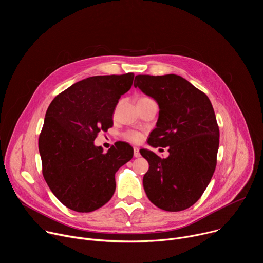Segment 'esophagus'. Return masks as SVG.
Instances as JSON below:
<instances>
[{
    "label": "esophagus",
    "mask_w": 263,
    "mask_h": 263,
    "mask_svg": "<svg viewBox=\"0 0 263 263\" xmlns=\"http://www.w3.org/2000/svg\"><path fill=\"white\" fill-rule=\"evenodd\" d=\"M133 149H134V157H136V158L140 157V153H139V148H138L137 146H134V147H133Z\"/></svg>",
    "instance_id": "34e87169"
}]
</instances>
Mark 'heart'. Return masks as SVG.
<instances>
[{"instance_id": "1", "label": "heart", "mask_w": 263, "mask_h": 263, "mask_svg": "<svg viewBox=\"0 0 263 263\" xmlns=\"http://www.w3.org/2000/svg\"><path fill=\"white\" fill-rule=\"evenodd\" d=\"M142 99H147V98H142ZM126 138L131 140V141H133V142H137V141H139L141 139V135L139 133H137V132H128L126 134Z\"/></svg>"}]
</instances>
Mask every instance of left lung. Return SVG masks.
Returning a JSON list of instances; mask_svg holds the SVG:
<instances>
[{"mask_svg": "<svg viewBox=\"0 0 263 263\" xmlns=\"http://www.w3.org/2000/svg\"><path fill=\"white\" fill-rule=\"evenodd\" d=\"M134 87L159 106L156 128L147 143L168 146L161 159L147 148L140 154L148 162L142 183L155 206L181 211L193 206L208 186L216 165L219 130L208 97L178 74H137Z\"/></svg>", "mask_w": 263, "mask_h": 263, "instance_id": "left-lung-1", "label": "left lung"}]
</instances>
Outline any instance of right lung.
<instances>
[{
	"instance_id": "right-lung-1",
	"label": "right lung",
	"mask_w": 263,
	"mask_h": 263,
	"mask_svg": "<svg viewBox=\"0 0 263 263\" xmlns=\"http://www.w3.org/2000/svg\"><path fill=\"white\" fill-rule=\"evenodd\" d=\"M134 73L93 76L74 83L50 104L40 135L44 178L67 208L91 212L116 191V173L133 157L124 141L107 153L95 144L98 133L114 126L121 96L132 86Z\"/></svg>"
}]
</instances>
